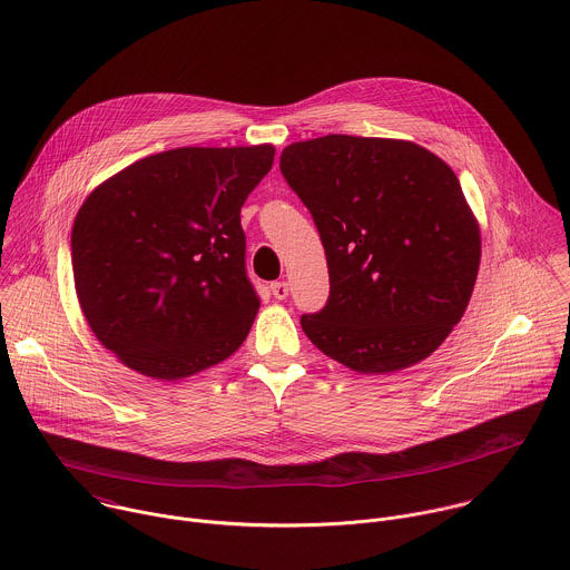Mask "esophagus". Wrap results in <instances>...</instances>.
<instances>
[{
  "mask_svg": "<svg viewBox=\"0 0 570 570\" xmlns=\"http://www.w3.org/2000/svg\"><path fill=\"white\" fill-rule=\"evenodd\" d=\"M271 293L275 295V299H286L288 297V284L286 282H273Z\"/></svg>",
  "mask_w": 570,
  "mask_h": 570,
  "instance_id": "1",
  "label": "esophagus"
}]
</instances>
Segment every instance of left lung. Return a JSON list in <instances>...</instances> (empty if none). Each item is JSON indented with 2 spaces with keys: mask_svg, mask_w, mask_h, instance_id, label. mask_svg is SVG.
Returning a JSON list of instances; mask_svg holds the SVG:
<instances>
[{
  "mask_svg": "<svg viewBox=\"0 0 570 570\" xmlns=\"http://www.w3.org/2000/svg\"><path fill=\"white\" fill-rule=\"evenodd\" d=\"M320 230L331 295L306 337L364 375L409 368L451 335L480 271V224L453 168L406 139L326 135L282 150Z\"/></svg>",
  "mask_w": 570,
  "mask_h": 570,
  "instance_id": "1",
  "label": "left lung"
}]
</instances>
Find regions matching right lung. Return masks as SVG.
<instances>
[{"label": "right lung", "instance_id": "1", "mask_svg": "<svg viewBox=\"0 0 570 570\" xmlns=\"http://www.w3.org/2000/svg\"><path fill=\"white\" fill-rule=\"evenodd\" d=\"M275 146H184L101 181L70 235L72 277L95 337L128 368L184 380L230 357L259 297L239 210Z\"/></svg>", "mask_w": 570, "mask_h": 570}]
</instances>
